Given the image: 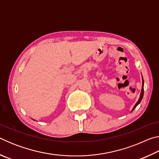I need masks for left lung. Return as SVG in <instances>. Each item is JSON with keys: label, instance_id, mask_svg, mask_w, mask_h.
<instances>
[{"label": "left lung", "instance_id": "1", "mask_svg": "<svg viewBox=\"0 0 159 159\" xmlns=\"http://www.w3.org/2000/svg\"><path fill=\"white\" fill-rule=\"evenodd\" d=\"M143 95H144V80H143V79H142V92H141V94H140V97H139V100L138 101V102H137V103L135 104V105L134 106L133 109V111L136 108V107L138 106L139 103H140V102L142 101V98H143Z\"/></svg>", "mask_w": 159, "mask_h": 159}]
</instances>
